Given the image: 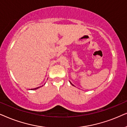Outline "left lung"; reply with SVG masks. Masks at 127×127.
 Instances as JSON below:
<instances>
[{"label": "left lung", "mask_w": 127, "mask_h": 127, "mask_svg": "<svg viewBox=\"0 0 127 127\" xmlns=\"http://www.w3.org/2000/svg\"><path fill=\"white\" fill-rule=\"evenodd\" d=\"M70 84H71V82H70Z\"/></svg>", "instance_id": "obj_1"}]
</instances>
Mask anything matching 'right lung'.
<instances>
[{"label": "right lung", "mask_w": 127, "mask_h": 127, "mask_svg": "<svg viewBox=\"0 0 127 127\" xmlns=\"http://www.w3.org/2000/svg\"><path fill=\"white\" fill-rule=\"evenodd\" d=\"M39 88V87H38V88H35V89H33H33H38V88ZM31 90H32V89H31Z\"/></svg>", "instance_id": "obj_1"}]
</instances>
